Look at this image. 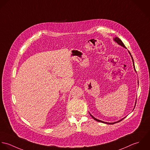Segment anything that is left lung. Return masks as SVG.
Listing matches in <instances>:
<instances>
[{
	"label": "left lung",
	"instance_id": "1",
	"mask_svg": "<svg viewBox=\"0 0 150 150\" xmlns=\"http://www.w3.org/2000/svg\"><path fill=\"white\" fill-rule=\"evenodd\" d=\"M114 41L115 42H117L118 45H120L121 46H122V47H125V48H126V46H125V45L123 44V43L122 42V40L120 39L119 38H118V37H115L114 39ZM129 54H130V56H131V57H132V61H133V67H134V70L136 71V69H135V67H134V60L133 59V57H132V55H131V54H130V53L129 52ZM136 103H135V106H136ZM90 115H91V117L94 119V120H96V121H97V122H102V123H107V124H114V123H118V122H119L120 121H121V120H123L125 118H122V120H118V121H117V122H112V123H108V122H104V121H102V120H97V119H96V118H94V117H93L91 114H90Z\"/></svg>",
	"mask_w": 150,
	"mask_h": 150
}]
</instances>
